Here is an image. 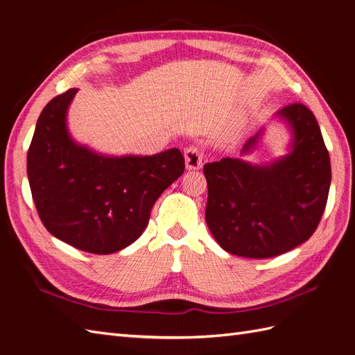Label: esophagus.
Here are the masks:
<instances>
[{
  "instance_id": "esophagus-1",
  "label": "esophagus",
  "mask_w": 355,
  "mask_h": 355,
  "mask_svg": "<svg viewBox=\"0 0 355 355\" xmlns=\"http://www.w3.org/2000/svg\"><path fill=\"white\" fill-rule=\"evenodd\" d=\"M204 154L198 146H189L185 149V164L188 170H198L202 167Z\"/></svg>"
}]
</instances>
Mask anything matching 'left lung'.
<instances>
[{
    "label": "left lung",
    "instance_id": "obj_1",
    "mask_svg": "<svg viewBox=\"0 0 355 355\" xmlns=\"http://www.w3.org/2000/svg\"><path fill=\"white\" fill-rule=\"evenodd\" d=\"M275 116L292 133L288 154L261 166L228 157L202 170L207 227L231 254L265 259L292 250L314 234L326 209L330 157L314 114L292 103ZM262 133L244 144L241 155L253 151Z\"/></svg>",
    "mask_w": 355,
    "mask_h": 355
}]
</instances>
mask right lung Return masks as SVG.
Returning a JSON list of instances; mask_svg holds the SVG:
<instances>
[{"label":"right lung","instance_id":"1","mask_svg":"<svg viewBox=\"0 0 355 355\" xmlns=\"http://www.w3.org/2000/svg\"><path fill=\"white\" fill-rule=\"evenodd\" d=\"M77 89L42 110L28 149V179L46 230L75 249L110 254L148 227L151 209L185 170L178 148L112 157L73 141L67 114Z\"/></svg>","mask_w":355,"mask_h":355}]
</instances>
